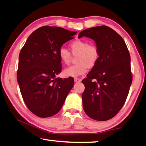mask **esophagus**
<instances>
[{
    "mask_svg": "<svg viewBox=\"0 0 146 146\" xmlns=\"http://www.w3.org/2000/svg\"><path fill=\"white\" fill-rule=\"evenodd\" d=\"M81 81V80L80 79V78H74V82H80Z\"/></svg>",
    "mask_w": 146,
    "mask_h": 146,
    "instance_id": "obj_1",
    "label": "esophagus"
}]
</instances>
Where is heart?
<instances>
[{"label": "heart", "mask_w": 146, "mask_h": 146, "mask_svg": "<svg viewBox=\"0 0 146 146\" xmlns=\"http://www.w3.org/2000/svg\"><path fill=\"white\" fill-rule=\"evenodd\" d=\"M71 53L77 54L76 57V64L69 66L63 71L66 77H76L82 75L92 68L98 63L100 52L98 46L94 44H89L88 41L77 39L69 45ZM58 56L63 64H68L71 60V54L68 50L60 48L58 50Z\"/></svg>", "instance_id": "b5f03b06"}]
</instances>
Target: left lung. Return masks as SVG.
I'll return each instance as SVG.
<instances>
[{
	"label": "left lung",
	"instance_id": "obj_1",
	"mask_svg": "<svg viewBox=\"0 0 146 146\" xmlns=\"http://www.w3.org/2000/svg\"><path fill=\"white\" fill-rule=\"evenodd\" d=\"M96 41L100 56L82 80L83 107L88 117L105 121L115 117L125 103L132 82L130 56L124 39L111 27L99 26L81 31L78 37Z\"/></svg>",
	"mask_w": 146,
	"mask_h": 146
}]
</instances>
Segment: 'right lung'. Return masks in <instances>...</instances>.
<instances>
[{"label": "right lung", "instance_id": "add662e5", "mask_svg": "<svg viewBox=\"0 0 146 146\" xmlns=\"http://www.w3.org/2000/svg\"><path fill=\"white\" fill-rule=\"evenodd\" d=\"M76 34L59 27H41L29 35L20 50L17 80L24 103L37 117L57 113L74 86L73 78L56 76L62 70L58 50Z\"/></svg>", "mask_w": 146, "mask_h": 146}]
</instances>
